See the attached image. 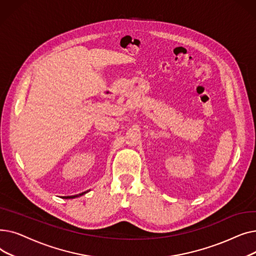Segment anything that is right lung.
<instances>
[{
	"instance_id": "1",
	"label": "right lung",
	"mask_w": 256,
	"mask_h": 256,
	"mask_svg": "<svg viewBox=\"0 0 256 256\" xmlns=\"http://www.w3.org/2000/svg\"><path fill=\"white\" fill-rule=\"evenodd\" d=\"M88 191H86V192H83V193H80V194H78V195H74V196H63L62 198H64V199H72V198H76V197H78V196H82V195H84V194H86Z\"/></svg>"
}]
</instances>
